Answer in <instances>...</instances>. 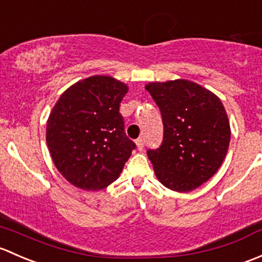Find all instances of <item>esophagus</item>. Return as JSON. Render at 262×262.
<instances>
[{"label": "esophagus", "mask_w": 262, "mask_h": 262, "mask_svg": "<svg viewBox=\"0 0 262 262\" xmlns=\"http://www.w3.org/2000/svg\"><path fill=\"white\" fill-rule=\"evenodd\" d=\"M136 145H137V149H139V150L144 149V145H145L144 139H142V137H139V139L136 140Z\"/></svg>", "instance_id": "34e87169"}]
</instances>
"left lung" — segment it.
I'll return each instance as SVG.
<instances>
[{"mask_svg":"<svg viewBox=\"0 0 262 262\" xmlns=\"http://www.w3.org/2000/svg\"><path fill=\"white\" fill-rule=\"evenodd\" d=\"M161 112L160 147L147 150L156 178L175 191L201 187L217 172L230 146L231 128L221 99L187 79L145 87Z\"/></svg>","mask_w":262,"mask_h":262,"instance_id":"obj_1","label":"left lung"}]
</instances>
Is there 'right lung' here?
<instances>
[{"mask_svg": "<svg viewBox=\"0 0 262 262\" xmlns=\"http://www.w3.org/2000/svg\"><path fill=\"white\" fill-rule=\"evenodd\" d=\"M128 87L93 75L64 92L47 123L54 165L74 187L99 190L120 177L136 147L125 134L120 103Z\"/></svg>", "mask_w": 262, "mask_h": 262, "instance_id": "1", "label": "right lung"}]
</instances>
